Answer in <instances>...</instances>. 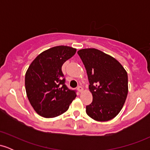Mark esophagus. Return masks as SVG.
I'll list each match as a JSON object with an SVG mask.
<instances>
[{"label":"esophagus","mask_w":150,"mask_h":150,"mask_svg":"<svg viewBox=\"0 0 150 150\" xmlns=\"http://www.w3.org/2000/svg\"><path fill=\"white\" fill-rule=\"evenodd\" d=\"M77 90H78L79 92H82L83 91V88H82V86H78L77 87Z\"/></svg>","instance_id":"obj_1"}]
</instances>
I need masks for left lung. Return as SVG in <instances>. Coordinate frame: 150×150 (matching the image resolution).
I'll return each instance as SVG.
<instances>
[{
    "label": "left lung",
    "mask_w": 150,
    "mask_h": 150,
    "mask_svg": "<svg viewBox=\"0 0 150 150\" xmlns=\"http://www.w3.org/2000/svg\"><path fill=\"white\" fill-rule=\"evenodd\" d=\"M87 70L92 102L86 113L97 121H107L119 113L128 92V74L112 56L96 49L79 50Z\"/></svg>",
    "instance_id": "left-lung-1"
}]
</instances>
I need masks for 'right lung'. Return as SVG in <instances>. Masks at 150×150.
<instances>
[{
    "mask_svg": "<svg viewBox=\"0 0 150 150\" xmlns=\"http://www.w3.org/2000/svg\"><path fill=\"white\" fill-rule=\"evenodd\" d=\"M77 49L58 46L43 51L32 62L25 74L27 98L34 111L44 118L65 113L76 97L65 85L62 65L73 57Z\"/></svg>",
    "mask_w": 150,
    "mask_h": 150,
    "instance_id": "1",
    "label": "right lung"
}]
</instances>
